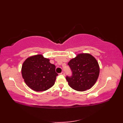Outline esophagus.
<instances>
[{
  "label": "esophagus",
  "instance_id": "obj_1",
  "mask_svg": "<svg viewBox=\"0 0 123 123\" xmlns=\"http://www.w3.org/2000/svg\"><path fill=\"white\" fill-rule=\"evenodd\" d=\"M60 74H61L62 75H65V74H64V72H62Z\"/></svg>",
  "mask_w": 123,
  "mask_h": 123
}]
</instances>
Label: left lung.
Here are the masks:
<instances>
[{"label": "left lung", "instance_id": "8db88e82", "mask_svg": "<svg viewBox=\"0 0 123 123\" xmlns=\"http://www.w3.org/2000/svg\"><path fill=\"white\" fill-rule=\"evenodd\" d=\"M68 64L72 72V76L66 77L70 87L78 91H83L95 84L100 69L97 61L91 54H78Z\"/></svg>", "mask_w": 123, "mask_h": 123}]
</instances>
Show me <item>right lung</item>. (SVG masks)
<instances>
[{"label": "right lung", "mask_w": 123, "mask_h": 123, "mask_svg": "<svg viewBox=\"0 0 123 123\" xmlns=\"http://www.w3.org/2000/svg\"><path fill=\"white\" fill-rule=\"evenodd\" d=\"M22 74L28 87L36 91H45L51 88L58 75L55 65L41 54L26 59L22 67Z\"/></svg>", "instance_id": "right-lung-1"}]
</instances>
